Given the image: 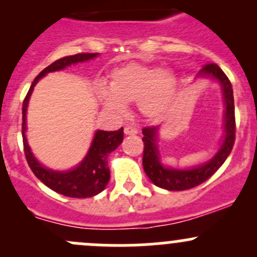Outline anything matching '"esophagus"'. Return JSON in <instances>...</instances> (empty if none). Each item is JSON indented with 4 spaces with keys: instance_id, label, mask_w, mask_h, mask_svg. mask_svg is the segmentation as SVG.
<instances>
[{
    "instance_id": "esophagus-1",
    "label": "esophagus",
    "mask_w": 257,
    "mask_h": 257,
    "mask_svg": "<svg viewBox=\"0 0 257 257\" xmlns=\"http://www.w3.org/2000/svg\"><path fill=\"white\" fill-rule=\"evenodd\" d=\"M124 133H125L126 136H136V134L138 133V129H137L136 126L126 125L125 128H124Z\"/></svg>"
}]
</instances>
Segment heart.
I'll return each instance as SVG.
<instances>
[{
	"instance_id": "obj_1",
	"label": "heart",
	"mask_w": 257,
	"mask_h": 257,
	"mask_svg": "<svg viewBox=\"0 0 257 257\" xmlns=\"http://www.w3.org/2000/svg\"><path fill=\"white\" fill-rule=\"evenodd\" d=\"M177 79L170 71L158 67L129 63L110 73L109 90L100 87V100L114 113H124V104L138 102L149 119L159 118L172 102Z\"/></svg>"
}]
</instances>
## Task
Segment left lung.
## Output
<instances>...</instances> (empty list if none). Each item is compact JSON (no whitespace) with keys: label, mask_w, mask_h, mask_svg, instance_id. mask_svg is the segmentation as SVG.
<instances>
[{"label":"left lung","mask_w":257,"mask_h":257,"mask_svg":"<svg viewBox=\"0 0 257 257\" xmlns=\"http://www.w3.org/2000/svg\"><path fill=\"white\" fill-rule=\"evenodd\" d=\"M200 74L211 76L221 83L224 90V99L226 112H225V138L222 147L219 153L212 158L206 164L200 165L198 168L189 170H178L164 168L159 162V153L155 145V126H144L143 133V168L145 174L157 186L167 190L179 191L188 190L195 188L206 181L210 177L216 173V170L224 164L226 158L231 153L235 143V132H236V123H235V105L234 94H232L231 82L227 78L226 74L222 72L217 64L208 63L203 67Z\"/></svg>","instance_id":"1"}]
</instances>
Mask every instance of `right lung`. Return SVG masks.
<instances>
[{"label": "right lung", "instance_id": "obj_1", "mask_svg": "<svg viewBox=\"0 0 257 257\" xmlns=\"http://www.w3.org/2000/svg\"><path fill=\"white\" fill-rule=\"evenodd\" d=\"M97 56L98 53H84L83 52V53L67 56L54 61L53 63L46 67L36 77L22 104L23 150H25L26 160H27L31 170H32L33 174L40 179L46 186H48L49 189H52L56 193L62 194L64 196H69V198H90V196L97 195L100 191L104 190V188L107 186L110 178V172L109 168H108V155L115 148H118V145L123 141V128L113 132L98 131L95 133L92 147H90L87 157L84 158V160L80 163L76 169L64 173L52 172V170L43 168L36 160L32 153H31L30 147H28L25 137L26 110H27L28 99H30V95L32 93L33 87H35L36 83L42 78L46 73L59 71V69L66 68V67L71 66V64L88 61V59L94 58Z\"/></svg>", "mask_w": 257, "mask_h": 257}]
</instances>
